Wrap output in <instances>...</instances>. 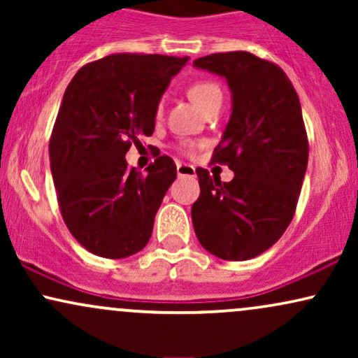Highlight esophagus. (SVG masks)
Returning a JSON list of instances; mask_svg holds the SVG:
<instances>
[{
    "mask_svg": "<svg viewBox=\"0 0 358 358\" xmlns=\"http://www.w3.org/2000/svg\"><path fill=\"white\" fill-rule=\"evenodd\" d=\"M176 173L178 176H195V168L188 163H176Z\"/></svg>",
    "mask_w": 358,
    "mask_h": 358,
    "instance_id": "34e87169",
    "label": "esophagus"
}]
</instances>
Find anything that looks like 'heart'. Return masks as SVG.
<instances>
[{
	"label": "heart",
	"instance_id": "1",
	"mask_svg": "<svg viewBox=\"0 0 358 358\" xmlns=\"http://www.w3.org/2000/svg\"><path fill=\"white\" fill-rule=\"evenodd\" d=\"M188 96L192 97L193 102H195L200 109L207 110V108L212 102L222 101V90L219 85L212 80H196L193 82L190 89H188ZM159 109H162V104L158 106V110ZM195 148L196 145L192 141H185L182 145H178V150L185 155H193L195 153Z\"/></svg>",
	"mask_w": 358,
	"mask_h": 358
}]
</instances>
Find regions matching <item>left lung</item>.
I'll list each match as a JSON object with an SVG mask.
<instances>
[{"label":"left lung","instance_id":"left-lung-1","mask_svg":"<svg viewBox=\"0 0 358 358\" xmlns=\"http://www.w3.org/2000/svg\"><path fill=\"white\" fill-rule=\"evenodd\" d=\"M193 65L225 77L232 90L231 121L212 162L236 173L220 182L196 168L193 229L213 256L245 261L276 244L294 217L308 165L301 104L285 71L249 52L212 53Z\"/></svg>","mask_w":358,"mask_h":358}]
</instances>
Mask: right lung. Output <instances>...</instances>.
Wrapping results in <instances>:
<instances>
[{"label":"right lung","instance_id":"1","mask_svg":"<svg viewBox=\"0 0 358 358\" xmlns=\"http://www.w3.org/2000/svg\"><path fill=\"white\" fill-rule=\"evenodd\" d=\"M188 57L114 53L79 69L67 85L48 155L62 219L89 252L122 259L141 250L176 178L170 156L146 173L126 153L155 131L156 109Z\"/></svg>","mask_w":358,"mask_h":358}]
</instances>
